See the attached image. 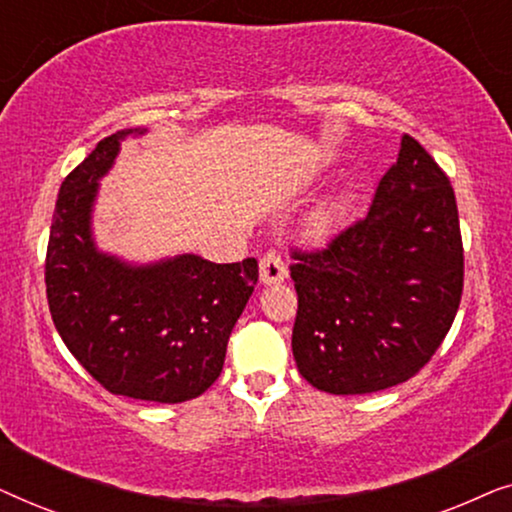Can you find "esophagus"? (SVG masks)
<instances>
[{
	"instance_id": "obj_1",
	"label": "esophagus",
	"mask_w": 512,
	"mask_h": 512,
	"mask_svg": "<svg viewBox=\"0 0 512 512\" xmlns=\"http://www.w3.org/2000/svg\"><path fill=\"white\" fill-rule=\"evenodd\" d=\"M258 268H261V282L263 284L284 282L286 265H284L282 256H279L277 251H268V254L261 258V263H258Z\"/></svg>"
}]
</instances>
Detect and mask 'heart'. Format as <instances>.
I'll list each match as a JSON object with an SVG mask.
<instances>
[{
    "mask_svg": "<svg viewBox=\"0 0 512 512\" xmlns=\"http://www.w3.org/2000/svg\"><path fill=\"white\" fill-rule=\"evenodd\" d=\"M340 209H342L340 200H326L324 205H319L317 209H314V214L310 216V221H307L310 233H314V235L326 233V230L335 223V219H338Z\"/></svg>",
    "mask_w": 512,
    "mask_h": 512,
    "instance_id": "obj_1",
    "label": "heart"
}]
</instances>
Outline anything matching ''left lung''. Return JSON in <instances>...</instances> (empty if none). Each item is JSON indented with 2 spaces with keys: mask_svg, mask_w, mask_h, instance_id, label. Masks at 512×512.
Segmentation results:
<instances>
[{
  "mask_svg": "<svg viewBox=\"0 0 512 512\" xmlns=\"http://www.w3.org/2000/svg\"><path fill=\"white\" fill-rule=\"evenodd\" d=\"M293 359L326 394L396 387L450 331L464 289V247L450 179L422 144L401 151L368 214L321 251H293Z\"/></svg>",
  "mask_w": 512,
  "mask_h": 512,
  "instance_id": "left-lung-1",
  "label": "left lung"
}]
</instances>
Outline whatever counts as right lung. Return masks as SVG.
<instances>
[{
  "label": "right lung",
  "instance_id": "add662e5",
  "mask_svg": "<svg viewBox=\"0 0 512 512\" xmlns=\"http://www.w3.org/2000/svg\"><path fill=\"white\" fill-rule=\"evenodd\" d=\"M118 130L62 181L46 251L53 324L76 361L116 396L184 403L221 375L228 338L254 284L256 258L212 263L195 254L130 263L95 244L100 179L121 144Z\"/></svg>",
  "mask_w": 512,
  "mask_h": 512
}]
</instances>
